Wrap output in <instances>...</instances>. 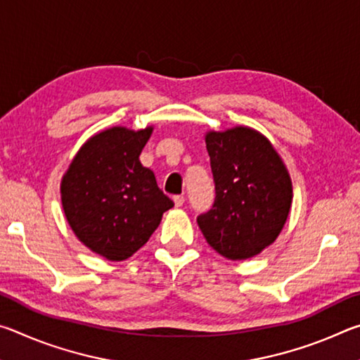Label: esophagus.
I'll return each instance as SVG.
<instances>
[{
  "instance_id": "1",
  "label": "esophagus",
  "mask_w": 360,
  "mask_h": 360,
  "mask_svg": "<svg viewBox=\"0 0 360 360\" xmlns=\"http://www.w3.org/2000/svg\"><path fill=\"white\" fill-rule=\"evenodd\" d=\"M173 202H174V205H176V206H182V205H184V202H186L184 195H174V197H173Z\"/></svg>"
}]
</instances>
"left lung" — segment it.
I'll return each mask as SVG.
<instances>
[{
	"instance_id": "1",
	"label": "left lung",
	"mask_w": 360,
	"mask_h": 360,
	"mask_svg": "<svg viewBox=\"0 0 360 360\" xmlns=\"http://www.w3.org/2000/svg\"><path fill=\"white\" fill-rule=\"evenodd\" d=\"M216 198L197 217L208 245L230 260L249 259L288 221L292 182L270 141L248 127L206 135Z\"/></svg>"
}]
</instances>
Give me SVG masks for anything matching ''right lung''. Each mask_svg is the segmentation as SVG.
<instances>
[{"mask_svg": "<svg viewBox=\"0 0 360 360\" xmlns=\"http://www.w3.org/2000/svg\"><path fill=\"white\" fill-rule=\"evenodd\" d=\"M152 129L114 127L85 143L62 181V205L72 231L108 260L144 246L174 205L139 162Z\"/></svg>", "mask_w": 360, "mask_h": 360, "instance_id": "1", "label": "right lung"}]
</instances>
